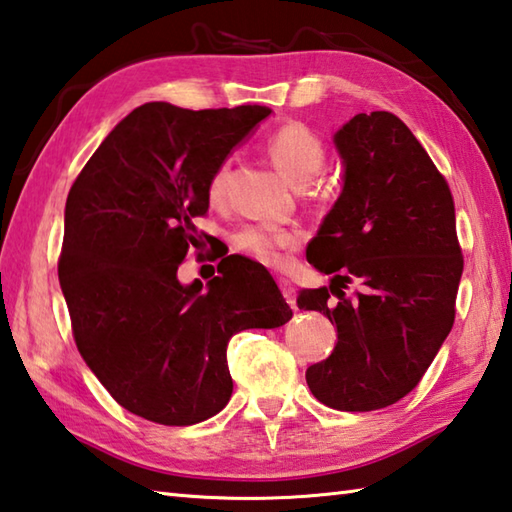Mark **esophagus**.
Instances as JSON below:
<instances>
[{
	"label": "esophagus",
	"instance_id": "esophagus-1",
	"mask_svg": "<svg viewBox=\"0 0 512 512\" xmlns=\"http://www.w3.org/2000/svg\"><path fill=\"white\" fill-rule=\"evenodd\" d=\"M278 285H281V292L285 296V301L292 305V307H296V289H294V285L289 283L287 278H281V281H278Z\"/></svg>",
	"mask_w": 512,
	"mask_h": 512
}]
</instances>
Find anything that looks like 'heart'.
I'll use <instances>...</instances> for the list:
<instances>
[{
	"label": "heart",
	"mask_w": 512,
	"mask_h": 512,
	"mask_svg": "<svg viewBox=\"0 0 512 512\" xmlns=\"http://www.w3.org/2000/svg\"><path fill=\"white\" fill-rule=\"evenodd\" d=\"M265 151L274 167L296 187H305L321 173L327 151L323 140L301 122H287L269 133ZM229 165L223 162L207 182V196L211 202H220L227 194ZM303 240L301 229L278 225H247L234 236V245L258 263L278 267L283 265L287 249Z\"/></svg>",
	"instance_id": "heart-1"
}]
</instances>
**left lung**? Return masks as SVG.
<instances>
[{
    "label": "left lung",
    "mask_w": 512,
    "mask_h": 512,
    "mask_svg": "<svg viewBox=\"0 0 512 512\" xmlns=\"http://www.w3.org/2000/svg\"><path fill=\"white\" fill-rule=\"evenodd\" d=\"M334 142L343 191L307 245V260L334 278L296 303L330 318L336 345L305 379L325 406L370 412L406 397L430 368L455 323L464 256L448 182L397 115H354ZM350 282L360 287L345 295Z\"/></svg>",
    "instance_id": "8db88e82"
}]
</instances>
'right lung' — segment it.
<instances>
[{
    "instance_id": "1",
    "label": "right lung",
    "mask_w": 512,
    "mask_h": 512,
    "mask_svg": "<svg viewBox=\"0 0 512 512\" xmlns=\"http://www.w3.org/2000/svg\"><path fill=\"white\" fill-rule=\"evenodd\" d=\"M269 113L258 104H142L106 136L66 198L57 274L75 345L111 397L142 419L191 426L214 417L234 390L231 336L292 318L252 260H220L207 289L176 276L198 240L194 220L209 209L211 173Z\"/></svg>"
}]
</instances>
